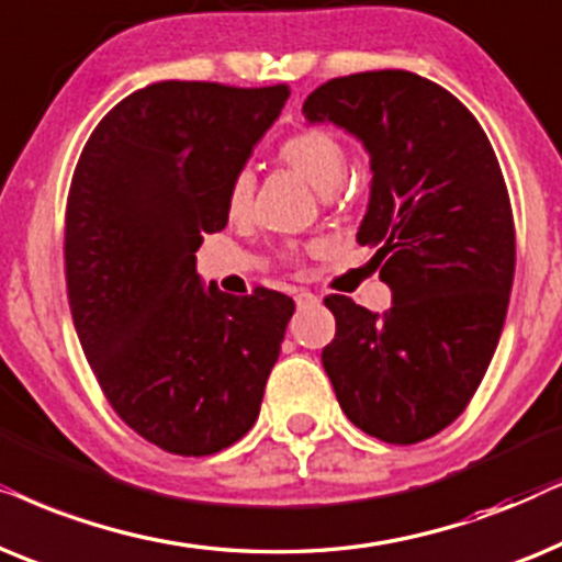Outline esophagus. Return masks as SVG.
Instances as JSON below:
<instances>
[{
	"instance_id": "obj_1",
	"label": "esophagus",
	"mask_w": 562,
	"mask_h": 562,
	"mask_svg": "<svg viewBox=\"0 0 562 562\" xmlns=\"http://www.w3.org/2000/svg\"><path fill=\"white\" fill-rule=\"evenodd\" d=\"M295 303H297V308H308V305H316L318 303V295L308 293V290H297Z\"/></svg>"
}]
</instances>
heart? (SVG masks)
<instances>
[{"label":"heart","instance_id":"obj_1","mask_svg":"<svg viewBox=\"0 0 562 562\" xmlns=\"http://www.w3.org/2000/svg\"><path fill=\"white\" fill-rule=\"evenodd\" d=\"M280 159L295 169L297 175L308 179L318 192H331L344 179L347 171V146L344 140L328 128H303L282 140ZM254 194V175L249 169H241L234 175L228 184L226 207L231 218H238L249 211Z\"/></svg>","mask_w":562,"mask_h":562}]
</instances>
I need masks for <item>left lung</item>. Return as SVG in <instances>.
<instances>
[{
  "label": "left lung",
  "mask_w": 562,
  "mask_h": 562,
  "mask_svg": "<svg viewBox=\"0 0 562 562\" xmlns=\"http://www.w3.org/2000/svg\"><path fill=\"white\" fill-rule=\"evenodd\" d=\"M303 112L368 148L370 205L357 241L378 246L380 280L393 290L383 316L326 297L336 336L324 370L364 434L424 442L465 411L506 321L516 236L498 159L473 112L411 71L331 79Z\"/></svg>",
  "instance_id": "8db88e82"
}]
</instances>
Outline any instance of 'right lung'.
Returning a JSON list of instances; mask_svg holds the SVG:
<instances>
[{"instance_id":"obj_1","label":"right lung","mask_w":562,"mask_h":562,"mask_svg":"<svg viewBox=\"0 0 562 562\" xmlns=\"http://www.w3.org/2000/svg\"><path fill=\"white\" fill-rule=\"evenodd\" d=\"M290 89L159 81L89 136L66 203V290L115 414L182 458L251 429L293 297L203 288L194 251L228 223L226 194Z\"/></svg>"}]
</instances>
